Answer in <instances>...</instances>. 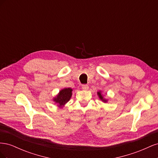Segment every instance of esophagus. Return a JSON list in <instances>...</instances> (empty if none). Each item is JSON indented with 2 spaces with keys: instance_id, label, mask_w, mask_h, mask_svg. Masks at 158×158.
<instances>
[{
  "instance_id": "34e87169",
  "label": "esophagus",
  "mask_w": 158,
  "mask_h": 158,
  "mask_svg": "<svg viewBox=\"0 0 158 158\" xmlns=\"http://www.w3.org/2000/svg\"><path fill=\"white\" fill-rule=\"evenodd\" d=\"M82 88L83 89H85V90L89 89V86H88V85H87V84H83L82 85Z\"/></svg>"
}]
</instances>
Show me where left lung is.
I'll return each mask as SVG.
<instances>
[{
  "instance_id": "1",
  "label": "left lung",
  "mask_w": 158,
  "mask_h": 158,
  "mask_svg": "<svg viewBox=\"0 0 158 158\" xmlns=\"http://www.w3.org/2000/svg\"><path fill=\"white\" fill-rule=\"evenodd\" d=\"M98 95H99V98H100V99H102L103 102H106V100H105V99H103V97H102V94H101V92H98Z\"/></svg>"
}]
</instances>
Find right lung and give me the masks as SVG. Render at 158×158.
I'll use <instances>...</instances> for the list:
<instances>
[{
    "label": "right lung",
    "mask_w": 158,
    "mask_h": 158,
    "mask_svg": "<svg viewBox=\"0 0 158 158\" xmlns=\"http://www.w3.org/2000/svg\"><path fill=\"white\" fill-rule=\"evenodd\" d=\"M72 91H73V89L70 88L62 89L56 98L54 99V101L56 103H59V106H64L70 99L72 95Z\"/></svg>",
    "instance_id": "obj_1"
}]
</instances>
